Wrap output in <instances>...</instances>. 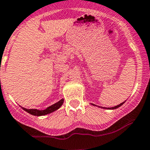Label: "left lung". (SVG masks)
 I'll return each mask as SVG.
<instances>
[{"instance_id": "8db88e82", "label": "left lung", "mask_w": 150, "mask_h": 150, "mask_svg": "<svg viewBox=\"0 0 150 150\" xmlns=\"http://www.w3.org/2000/svg\"><path fill=\"white\" fill-rule=\"evenodd\" d=\"M124 103H125V102H122V103H121L120 105H116V106H115V107H112V108H105V109H115V108H119V107H120V106H122V105H123Z\"/></svg>"}]
</instances>
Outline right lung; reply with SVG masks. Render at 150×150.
<instances>
[{
    "label": "right lung",
    "instance_id": "add662e5",
    "mask_svg": "<svg viewBox=\"0 0 150 150\" xmlns=\"http://www.w3.org/2000/svg\"><path fill=\"white\" fill-rule=\"evenodd\" d=\"M64 99H61L60 101H59L58 102L55 103L54 105H51V106L47 108L45 110H39L37 109H25V108H22L25 111H26L28 113L31 114V115H37V116H39V115H46V114L51 113V112H54V111L57 110V109H59L62 105L63 104Z\"/></svg>",
    "mask_w": 150,
    "mask_h": 150
}]
</instances>
